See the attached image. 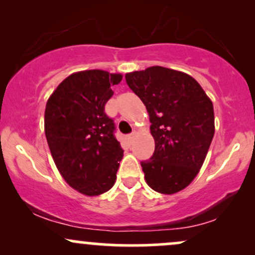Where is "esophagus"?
I'll list each match as a JSON object with an SVG mask.
<instances>
[{"label":"esophagus","mask_w":255,"mask_h":255,"mask_svg":"<svg viewBox=\"0 0 255 255\" xmlns=\"http://www.w3.org/2000/svg\"><path fill=\"white\" fill-rule=\"evenodd\" d=\"M126 139H127V141H128V142H131V141H133V139H134V133L127 134V135H126Z\"/></svg>","instance_id":"1"}]
</instances>
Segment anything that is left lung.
<instances>
[{"label":"left lung","instance_id":"obj_1","mask_svg":"<svg viewBox=\"0 0 255 255\" xmlns=\"http://www.w3.org/2000/svg\"><path fill=\"white\" fill-rule=\"evenodd\" d=\"M126 81L150 116L154 152L140 163L146 182L162 194L182 191L198 175L211 145L212 102L191 75L160 66L128 73Z\"/></svg>","mask_w":255,"mask_h":255}]
</instances>
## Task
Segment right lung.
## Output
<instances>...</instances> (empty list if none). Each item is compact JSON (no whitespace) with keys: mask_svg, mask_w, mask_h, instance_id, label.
<instances>
[{"mask_svg":"<svg viewBox=\"0 0 255 255\" xmlns=\"http://www.w3.org/2000/svg\"><path fill=\"white\" fill-rule=\"evenodd\" d=\"M121 74L93 69L69 75L46 102L44 128L51 156L69 186L85 195L114 186L124 150L105 114Z\"/></svg>","mask_w":255,"mask_h":255,"instance_id":"1","label":"right lung"}]
</instances>
